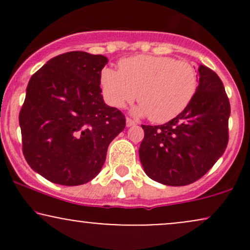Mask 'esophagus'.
I'll list each match as a JSON object with an SVG mask.
<instances>
[{"instance_id": "34e87169", "label": "esophagus", "mask_w": 250, "mask_h": 250, "mask_svg": "<svg viewBox=\"0 0 250 250\" xmlns=\"http://www.w3.org/2000/svg\"><path fill=\"white\" fill-rule=\"evenodd\" d=\"M136 125V122H135L133 119L127 117V127H131V125Z\"/></svg>"}]
</instances>
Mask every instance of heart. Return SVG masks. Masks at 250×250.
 Listing matches in <instances>:
<instances>
[{
	"instance_id": "b5f03b06",
	"label": "heart",
	"mask_w": 250,
	"mask_h": 250,
	"mask_svg": "<svg viewBox=\"0 0 250 250\" xmlns=\"http://www.w3.org/2000/svg\"><path fill=\"white\" fill-rule=\"evenodd\" d=\"M103 95L110 105L122 108L136 99L137 113L151 121L168 122L191 102L197 89L194 65L169 56L137 55L122 60L119 71L101 74Z\"/></svg>"
}]
</instances>
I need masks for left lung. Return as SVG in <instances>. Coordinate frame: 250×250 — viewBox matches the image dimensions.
Wrapping results in <instances>:
<instances>
[{"label":"left lung","mask_w":250,"mask_h":250,"mask_svg":"<svg viewBox=\"0 0 250 250\" xmlns=\"http://www.w3.org/2000/svg\"><path fill=\"white\" fill-rule=\"evenodd\" d=\"M230 103L217 74L199 67V85L188 107L161 125H145L140 160L151 180L187 186L203 176L228 145Z\"/></svg>","instance_id":"1"}]
</instances>
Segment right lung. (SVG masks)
Listing matches in <instances>:
<instances>
[{
	"label": "right lung",
	"instance_id": "right-lung-1",
	"mask_svg": "<svg viewBox=\"0 0 250 250\" xmlns=\"http://www.w3.org/2000/svg\"><path fill=\"white\" fill-rule=\"evenodd\" d=\"M108 59L85 51L53 57L30 77L21 111L22 151L33 170L62 186H80L101 170L125 117L101 95Z\"/></svg>",
	"mask_w": 250,
	"mask_h": 250
}]
</instances>
